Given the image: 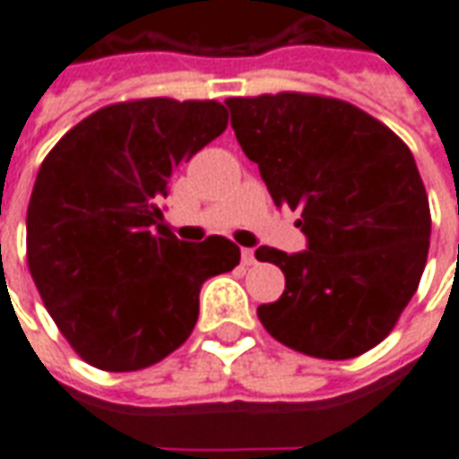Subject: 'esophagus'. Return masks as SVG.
I'll return each instance as SVG.
<instances>
[{"label":"esophagus","mask_w":459,"mask_h":459,"mask_svg":"<svg viewBox=\"0 0 459 459\" xmlns=\"http://www.w3.org/2000/svg\"><path fill=\"white\" fill-rule=\"evenodd\" d=\"M240 258H243V265H253V263H255V250H253V248H243V253H240Z\"/></svg>","instance_id":"1"}]
</instances>
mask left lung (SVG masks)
<instances>
[{
	"instance_id": "8db88e82",
	"label": "left lung",
	"mask_w": 459,
	"mask_h": 459,
	"mask_svg": "<svg viewBox=\"0 0 459 459\" xmlns=\"http://www.w3.org/2000/svg\"><path fill=\"white\" fill-rule=\"evenodd\" d=\"M230 127L275 206L302 211L299 253L260 246L285 292L260 305L273 337L317 359H354L395 327L418 290L430 206L411 150L351 103L305 93L229 98Z\"/></svg>"
}]
</instances>
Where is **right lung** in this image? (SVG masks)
<instances>
[{
	"label": "right lung",
	"mask_w": 459,
	"mask_h": 459,
	"mask_svg": "<svg viewBox=\"0 0 459 459\" xmlns=\"http://www.w3.org/2000/svg\"><path fill=\"white\" fill-rule=\"evenodd\" d=\"M229 125L216 100L108 105L58 140L36 174L26 258L75 354L103 371L157 364L189 339L201 285L238 265L223 236L186 243L161 221L174 171Z\"/></svg>",
	"instance_id": "right-lung-1"
}]
</instances>
